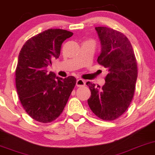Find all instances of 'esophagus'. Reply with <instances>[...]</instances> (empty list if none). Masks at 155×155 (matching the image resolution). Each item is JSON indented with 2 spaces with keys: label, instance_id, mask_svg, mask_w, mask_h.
<instances>
[{
  "label": "esophagus",
  "instance_id": "obj_1",
  "mask_svg": "<svg viewBox=\"0 0 155 155\" xmlns=\"http://www.w3.org/2000/svg\"><path fill=\"white\" fill-rule=\"evenodd\" d=\"M76 86L78 87H81V86H85V81L81 79H79L76 81Z\"/></svg>",
  "mask_w": 155,
  "mask_h": 155
}]
</instances>
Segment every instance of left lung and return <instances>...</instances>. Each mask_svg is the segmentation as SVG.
Returning <instances> with one entry per match:
<instances>
[{
	"label": "left lung",
	"mask_w": 155,
	"mask_h": 155,
	"mask_svg": "<svg viewBox=\"0 0 155 155\" xmlns=\"http://www.w3.org/2000/svg\"><path fill=\"white\" fill-rule=\"evenodd\" d=\"M101 43L97 61L108 69L106 83L101 88L86 83L91 90L88 104L91 110L104 120H114L127 110L135 94L137 64L130 42L119 31L96 27Z\"/></svg>",
	"instance_id": "left-lung-1"
}]
</instances>
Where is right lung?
<instances>
[{"instance_id": "1", "label": "right lung", "mask_w": 155, "mask_h": 155, "mask_svg": "<svg viewBox=\"0 0 155 155\" xmlns=\"http://www.w3.org/2000/svg\"><path fill=\"white\" fill-rule=\"evenodd\" d=\"M73 35L69 31L49 29L27 40L19 53L15 85L26 113L38 122L56 120L64 108L76 79H65L47 71L53 59L60 55L64 41Z\"/></svg>"}]
</instances>
